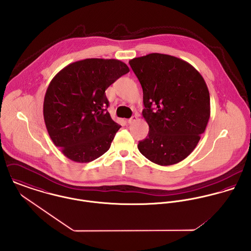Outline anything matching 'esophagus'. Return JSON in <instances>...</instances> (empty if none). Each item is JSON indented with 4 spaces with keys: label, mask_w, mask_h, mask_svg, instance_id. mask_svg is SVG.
Masks as SVG:
<instances>
[{
    "label": "esophagus",
    "mask_w": 251,
    "mask_h": 251,
    "mask_svg": "<svg viewBox=\"0 0 251 251\" xmlns=\"http://www.w3.org/2000/svg\"><path fill=\"white\" fill-rule=\"evenodd\" d=\"M137 120H138V117H137L136 115H134V116H132L130 119H128V120H127V123H128V124H132V123L136 122Z\"/></svg>",
    "instance_id": "obj_1"
}]
</instances>
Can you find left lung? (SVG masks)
Wrapping results in <instances>:
<instances>
[{
  "mask_svg": "<svg viewBox=\"0 0 251 251\" xmlns=\"http://www.w3.org/2000/svg\"><path fill=\"white\" fill-rule=\"evenodd\" d=\"M143 89L148 136L138 150L153 163H179L195 149L208 125L210 93L202 75L174 56L151 53L130 60Z\"/></svg>",
  "mask_w": 251,
  "mask_h": 251,
  "instance_id": "1",
  "label": "left lung"
}]
</instances>
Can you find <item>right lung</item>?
I'll list each match as a JSON object with an SVG mask.
<instances>
[{
    "label": "right lung",
    "mask_w": 251,
    "mask_h": 251,
    "mask_svg": "<svg viewBox=\"0 0 251 251\" xmlns=\"http://www.w3.org/2000/svg\"><path fill=\"white\" fill-rule=\"evenodd\" d=\"M128 67L115 59H86L70 64L51 80L43 117L56 147L75 162H90L109 150L121 126L109 112L105 90Z\"/></svg>",
    "instance_id": "obj_1"
}]
</instances>
